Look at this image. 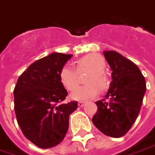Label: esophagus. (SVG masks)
<instances>
[{
	"mask_svg": "<svg viewBox=\"0 0 155 155\" xmlns=\"http://www.w3.org/2000/svg\"><path fill=\"white\" fill-rule=\"evenodd\" d=\"M84 104H85V103H84V102H83V101H81V102H79V103H78V106L79 107H83V106H84Z\"/></svg>",
	"mask_w": 155,
	"mask_h": 155,
	"instance_id": "1",
	"label": "esophagus"
}]
</instances>
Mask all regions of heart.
I'll return each mask as SVG.
<instances>
[{"label":"heart","mask_w":155,"mask_h":155,"mask_svg":"<svg viewBox=\"0 0 155 155\" xmlns=\"http://www.w3.org/2000/svg\"><path fill=\"white\" fill-rule=\"evenodd\" d=\"M106 62L101 55L91 53L84 56L76 62V70L71 66H64L60 71V81L62 85L69 91L74 90L78 86V73L90 71L86 79L87 84L77 88L71 94L74 100H87L96 97L99 90L104 91L108 87L109 82L104 69Z\"/></svg>","instance_id":"obj_1"}]
</instances>
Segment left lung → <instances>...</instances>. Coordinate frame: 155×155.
Wrapping results in <instances>:
<instances>
[{
    "label": "left lung",
    "instance_id": "1",
    "mask_svg": "<svg viewBox=\"0 0 155 155\" xmlns=\"http://www.w3.org/2000/svg\"><path fill=\"white\" fill-rule=\"evenodd\" d=\"M104 54L113 71L112 82L105 98L96 102L98 111L92 121L104 135L118 138L138 117L146 91L145 79L135 63L118 52L104 51Z\"/></svg>",
    "mask_w": 155,
    "mask_h": 155
}]
</instances>
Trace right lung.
Here are the masks:
<instances>
[{
    "mask_svg": "<svg viewBox=\"0 0 155 155\" xmlns=\"http://www.w3.org/2000/svg\"><path fill=\"white\" fill-rule=\"evenodd\" d=\"M71 54L53 52L34 61L22 73L14 89L15 112L23 134L38 147L48 149L62 141L69 117L78 103L63 104L68 94L60 71Z\"/></svg>",
    "mask_w": 155,
    "mask_h": 155,
    "instance_id": "1",
    "label": "right lung"
}]
</instances>
